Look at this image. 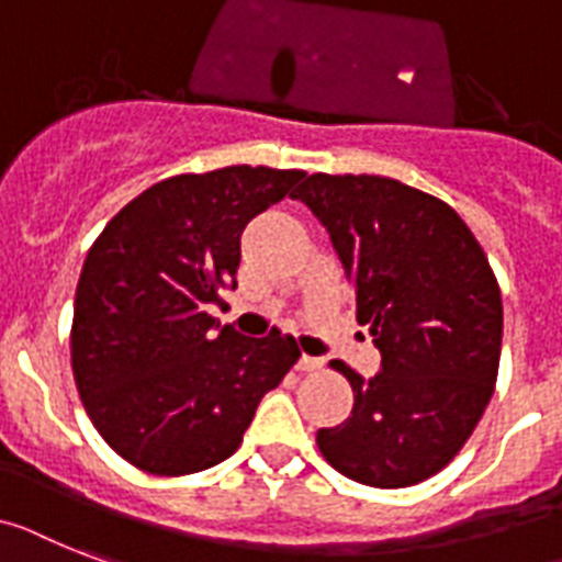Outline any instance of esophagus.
<instances>
[{
	"label": "esophagus",
	"instance_id": "1",
	"mask_svg": "<svg viewBox=\"0 0 562 562\" xmlns=\"http://www.w3.org/2000/svg\"><path fill=\"white\" fill-rule=\"evenodd\" d=\"M296 369H300V371H319V369H323V360H319V357H308V353H303V357L296 360Z\"/></svg>",
	"mask_w": 562,
	"mask_h": 562
}]
</instances>
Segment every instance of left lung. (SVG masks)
I'll use <instances>...</instances> for the list:
<instances>
[{"instance_id":"8db88e82","label":"left lung","mask_w":562,"mask_h":562,"mask_svg":"<svg viewBox=\"0 0 562 562\" xmlns=\"http://www.w3.org/2000/svg\"><path fill=\"white\" fill-rule=\"evenodd\" d=\"M331 237L380 371L346 362L353 408L317 446L374 488L428 480L463 449L494 394L503 300L483 248L451 205L397 179L311 173L296 188Z\"/></svg>"}]
</instances>
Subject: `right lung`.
<instances>
[{
  "label": "right lung",
  "instance_id": "obj_1",
  "mask_svg": "<svg viewBox=\"0 0 562 562\" xmlns=\"http://www.w3.org/2000/svg\"><path fill=\"white\" fill-rule=\"evenodd\" d=\"M303 171L182 173L113 216L79 273L70 362L85 412L131 465L179 477L228 460L294 337H243L209 314L237 289L239 234Z\"/></svg>",
  "mask_w": 562,
  "mask_h": 562
}]
</instances>
